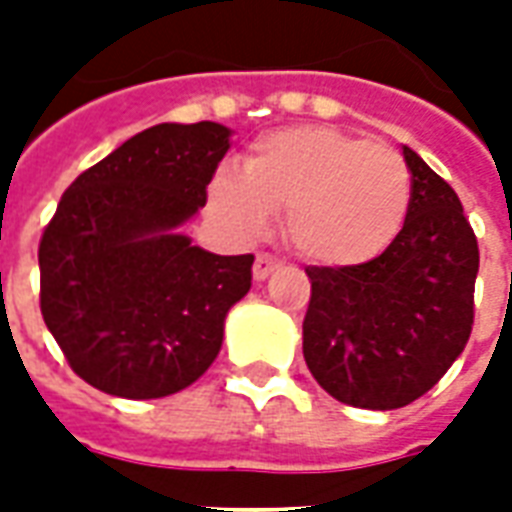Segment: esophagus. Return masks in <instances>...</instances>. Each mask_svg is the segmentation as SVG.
Segmentation results:
<instances>
[{
  "label": "esophagus",
  "mask_w": 512,
  "mask_h": 512,
  "mask_svg": "<svg viewBox=\"0 0 512 512\" xmlns=\"http://www.w3.org/2000/svg\"><path fill=\"white\" fill-rule=\"evenodd\" d=\"M279 268V260L274 255H268V252H260V255L255 257V266H252V274H255L257 282H263V279H268L274 271Z\"/></svg>",
  "instance_id": "obj_1"
}]
</instances>
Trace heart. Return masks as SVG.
<instances>
[{
    "label": "heart",
    "instance_id": "1",
    "mask_svg": "<svg viewBox=\"0 0 512 512\" xmlns=\"http://www.w3.org/2000/svg\"><path fill=\"white\" fill-rule=\"evenodd\" d=\"M411 169L395 147L329 126L282 128L257 139L241 175L219 172L211 208L230 230L257 238L285 213V238L315 266H359L403 230Z\"/></svg>",
    "mask_w": 512,
    "mask_h": 512
}]
</instances>
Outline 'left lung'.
I'll return each instance as SVG.
<instances>
[{"label": "left lung", "mask_w": 512, "mask_h": 512, "mask_svg": "<svg viewBox=\"0 0 512 512\" xmlns=\"http://www.w3.org/2000/svg\"><path fill=\"white\" fill-rule=\"evenodd\" d=\"M403 230L359 266H310L304 359L340 403L392 411L436 384L469 343L480 249L458 194L403 145Z\"/></svg>", "instance_id": "obj_1"}]
</instances>
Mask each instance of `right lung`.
<instances>
[{
	"label": "right lung",
	"instance_id": "obj_1",
	"mask_svg": "<svg viewBox=\"0 0 512 512\" xmlns=\"http://www.w3.org/2000/svg\"><path fill=\"white\" fill-rule=\"evenodd\" d=\"M230 150L219 123L131 136L62 194L38 249L40 312L73 373L128 400L175 395L213 365L255 255L178 233Z\"/></svg>",
	"mask_w": 512,
	"mask_h": 512
}]
</instances>
